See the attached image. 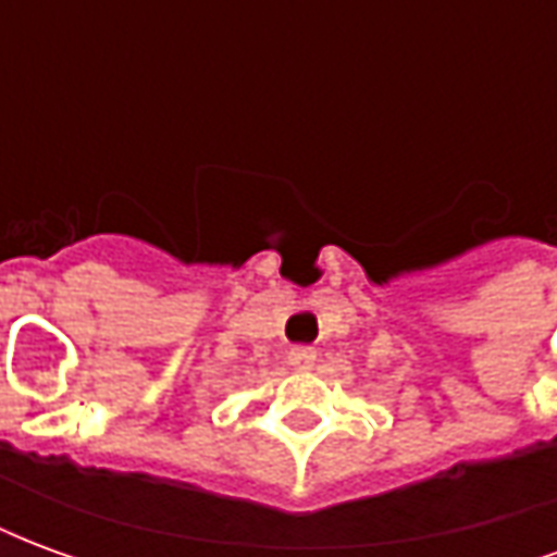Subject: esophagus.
<instances>
[{
  "instance_id": "34e87169",
  "label": "esophagus",
  "mask_w": 557,
  "mask_h": 557,
  "mask_svg": "<svg viewBox=\"0 0 557 557\" xmlns=\"http://www.w3.org/2000/svg\"><path fill=\"white\" fill-rule=\"evenodd\" d=\"M289 363L295 367V370H310V367L315 363V349L313 346H292Z\"/></svg>"
}]
</instances>
